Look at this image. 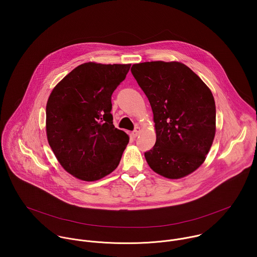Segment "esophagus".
I'll list each match as a JSON object with an SVG mask.
<instances>
[{"mask_svg": "<svg viewBox=\"0 0 257 257\" xmlns=\"http://www.w3.org/2000/svg\"><path fill=\"white\" fill-rule=\"evenodd\" d=\"M139 132H140V128L137 126L132 132H131V135H132V137H137L138 136V134H139Z\"/></svg>", "mask_w": 257, "mask_h": 257, "instance_id": "34e87169", "label": "esophagus"}]
</instances>
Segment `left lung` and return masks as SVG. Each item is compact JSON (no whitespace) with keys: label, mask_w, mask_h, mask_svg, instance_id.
Returning <instances> with one entry per match:
<instances>
[{"label":"left lung","mask_w":257,"mask_h":257,"mask_svg":"<svg viewBox=\"0 0 257 257\" xmlns=\"http://www.w3.org/2000/svg\"><path fill=\"white\" fill-rule=\"evenodd\" d=\"M131 73L148 96L157 141L144 153L158 174L179 179L204 162L215 134V103L209 88L179 62L134 64Z\"/></svg>","instance_id":"8db88e82"}]
</instances>
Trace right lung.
<instances>
[{"label": "right lung", "instance_id": "right-lung-1", "mask_svg": "<svg viewBox=\"0 0 257 257\" xmlns=\"http://www.w3.org/2000/svg\"><path fill=\"white\" fill-rule=\"evenodd\" d=\"M130 66L84 63L48 99L49 144L61 166L80 180H99L121 161L129 136L113 124L112 94Z\"/></svg>", "mask_w": 257, "mask_h": 257}]
</instances>
